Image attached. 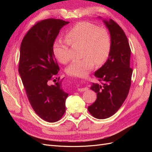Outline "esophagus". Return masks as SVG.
I'll list each match as a JSON object with an SVG mask.
<instances>
[{
  "label": "esophagus",
  "instance_id": "34e87169",
  "mask_svg": "<svg viewBox=\"0 0 152 152\" xmlns=\"http://www.w3.org/2000/svg\"><path fill=\"white\" fill-rule=\"evenodd\" d=\"M87 89H87V87H85V88H79L77 90H78V91H79V92H83V91H87Z\"/></svg>",
  "mask_w": 152,
  "mask_h": 152
}]
</instances>
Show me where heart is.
I'll return each mask as SVG.
<instances>
[{
  "instance_id": "heart-1",
  "label": "heart",
  "mask_w": 152,
  "mask_h": 152,
  "mask_svg": "<svg viewBox=\"0 0 152 152\" xmlns=\"http://www.w3.org/2000/svg\"><path fill=\"white\" fill-rule=\"evenodd\" d=\"M66 39L59 38L53 46L54 56L61 63L72 58L70 45L82 44L84 57L73 60L66 68L67 74L84 77L94 67L95 61L99 65L107 60L112 49V37L108 29L90 22L83 21L72 27L65 34Z\"/></svg>"
}]
</instances>
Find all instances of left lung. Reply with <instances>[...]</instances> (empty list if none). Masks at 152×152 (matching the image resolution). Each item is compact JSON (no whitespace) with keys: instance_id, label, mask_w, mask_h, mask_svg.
Instances as JSON below:
<instances>
[{"instance_id":"1","label":"left lung","mask_w":152,"mask_h":152,"mask_svg":"<svg viewBox=\"0 0 152 152\" xmlns=\"http://www.w3.org/2000/svg\"><path fill=\"white\" fill-rule=\"evenodd\" d=\"M104 22L111 35V52L107 62L95 72L102 84L91 86L97 99L88 107L89 112L98 119L112 116L121 107L129 94L132 73L131 48L125 33L113 20Z\"/></svg>"}]
</instances>
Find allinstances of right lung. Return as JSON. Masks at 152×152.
<instances>
[{"label": "right lung", "instance_id": "1", "mask_svg": "<svg viewBox=\"0 0 152 152\" xmlns=\"http://www.w3.org/2000/svg\"><path fill=\"white\" fill-rule=\"evenodd\" d=\"M68 23L54 18L39 21L21 44L18 71L27 98L36 114L49 122L59 121L65 112L68 94L62 89L60 77H56L59 68L53 46L59 30ZM51 80L55 84L50 85Z\"/></svg>", "mask_w": 152, "mask_h": 152}]
</instances>
